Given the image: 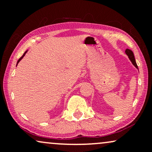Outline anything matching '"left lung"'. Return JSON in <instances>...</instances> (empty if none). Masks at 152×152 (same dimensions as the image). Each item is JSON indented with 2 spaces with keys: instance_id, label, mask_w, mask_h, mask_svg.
Listing matches in <instances>:
<instances>
[{
  "instance_id": "obj_1",
  "label": "left lung",
  "mask_w": 152,
  "mask_h": 152,
  "mask_svg": "<svg viewBox=\"0 0 152 152\" xmlns=\"http://www.w3.org/2000/svg\"><path fill=\"white\" fill-rule=\"evenodd\" d=\"M125 53L126 55H127L128 58L130 60V61L132 62V65L134 66L137 69H139L138 68V66L137 65V62H136V60H135V58H134V53L131 50H129V49H126L125 50Z\"/></svg>"
}]
</instances>
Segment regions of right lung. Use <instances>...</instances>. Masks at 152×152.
<instances>
[{
    "mask_svg": "<svg viewBox=\"0 0 152 152\" xmlns=\"http://www.w3.org/2000/svg\"><path fill=\"white\" fill-rule=\"evenodd\" d=\"M27 52H28V50H26V52H25V53H24V54H23V56H22V57H21V58H20L18 60V62H17V65H16V66H17V65H18V63H19V62H20V60H22V59L23 58V57H24V56H25V55H26V53H27Z\"/></svg>",
    "mask_w": 152,
    "mask_h": 152,
    "instance_id": "1",
    "label": "right lung"
}]
</instances>
